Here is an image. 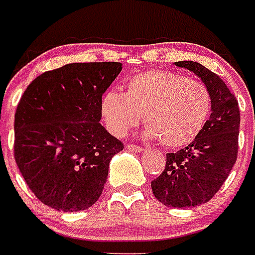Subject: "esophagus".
Masks as SVG:
<instances>
[{
    "label": "esophagus",
    "mask_w": 255,
    "mask_h": 255,
    "mask_svg": "<svg viewBox=\"0 0 255 255\" xmlns=\"http://www.w3.org/2000/svg\"><path fill=\"white\" fill-rule=\"evenodd\" d=\"M126 148L129 149V151H133V152H141V151H143L141 147H139V145H133V144H128Z\"/></svg>",
    "instance_id": "obj_1"
}]
</instances>
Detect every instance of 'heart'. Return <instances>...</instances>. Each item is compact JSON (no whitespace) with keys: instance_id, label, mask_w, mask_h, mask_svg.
Masks as SVG:
<instances>
[{"instance_id":"1","label":"heart","mask_w":255,"mask_h":255,"mask_svg":"<svg viewBox=\"0 0 255 255\" xmlns=\"http://www.w3.org/2000/svg\"><path fill=\"white\" fill-rule=\"evenodd\" d=\"M211 111L207 87L168 71H147L131 77L126 93L108 91L102 99L107 127L124 136L140 122L147 139L171 148L190 144L205 127Z\"/></svg>"}]
</instances>
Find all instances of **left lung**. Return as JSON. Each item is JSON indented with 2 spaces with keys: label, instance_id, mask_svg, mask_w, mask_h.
<instances>
[{
  "label": "left lung",
  "instance_id": "8db88e82",
  "mask_svg": "<svg viewBox=\"0 0 255 255\" xmlns=\"http://www.w3.org/2000/svg\"><path fill=\"white\" fill-rule=\"evenodd\" d=\"M175 65L194 72L207 87L211 115L188 147L167 153L166 168L151 182L155 198L167 207H195L209 202L227 179L238 155L240 108L225 81L197 61Z\"/></svg>",
  "mask_w": 255,
  "mask_h": 255
}]
</instances>
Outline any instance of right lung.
Listing matches in <instances>:
<instances>
[{
	"mask_svg": "<svg viewBox=\"0 0 255 255\" xmlns=\"http://www.w3.org/2000/svg\"><path fill=\"white\" fill-rule=\"evenodd\" d=\"M122 63H72L28 85L14 115V159L25 182L54 210L80 211L100 198L124 148L102 124V97Z\"/></svg>",
	"mask_w": 255,
	"mask_h": 255,
	"instance_id": "obj_1",
	"label": "right lung"
}]
</instances>
